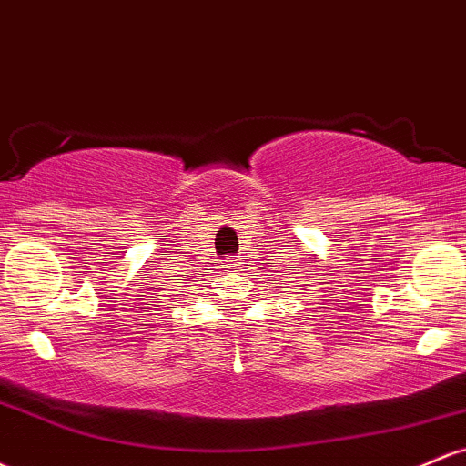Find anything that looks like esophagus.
Returning a JSON list of instances; mask_svg holds the SVG:
<instances>
[{"mask_svg": "<svg viewBox=\"0 0 466 466\" xmlns=\"http://www.w3.org/2000/svg\"><path fill=\"white\" fill-rule=\"evenodd\" d=\"M229 269H240L238 260H232V263H229Z\"/></svg>", "mask_w": 466, "mask_h": 466, "instance_id": "esophagus-1", "label": "esophagus"}]
</instances>
